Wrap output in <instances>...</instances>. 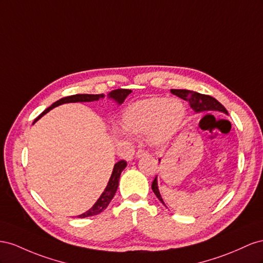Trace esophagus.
Masks as SVG:
<instances>
[{"label": "esophagus", "instance_id": "obj_1", "mask_svg": "<svg viewBox=\"0 0 263 263\" xmlns=\"http://www.w3.org/2000/svg\"><path fill=\"white\" fill-rule=\"evenodd\" d=\"M145 155H147V152L144 151V149H142V148H139L137 153H136L137 157H142V156H145Z\"/></svg>", "mask_w": 263, "mask_h": 263}]
</instances>
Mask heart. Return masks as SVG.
Masks as SVG:
<instances>
[{
  "label": "heart",
  "instance_id": "b5f03b06",
  "mask_svg": "<svg viewBox=\"0 0 263 263\" xmlns=\"http://www.w3.org/2000/svg\"><path fill=\"white\" fill-rule=\"evenodd\" d=\"M186 117L183 104L164 97H154L133 103L123 116V125L134 133H147V141L153 146H163L182 125Z\"/></svg>",
  "mask_w": 263,
  "mask_h": 263
}]
</instances>
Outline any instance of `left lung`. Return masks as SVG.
Listing matches in <instances>:
<instances>
[{
  "label": "left lung",
  "mask_w": 263,
  "mask_h": 263,
  "mask_svg": "<svg viewBox=\"0 0 263 263\" xmlns=\"http://www.w3.org/2000/svg\"><path fill=\"white\" fill-rule=\"evenodd\" d=\"M171 92L179 97V98L189 101L191 104V108L196 112V114H200V112L218 111V112H221V114L228 116V111L226 110V108H224L218 100H216L211 96L201 95L196 91H192V90H186V89H171ZM152 191L156 195V197L159 198L160 201L165 206V202L159 191V185H157V176L154 178V181L152 183Z\"/></svg>",
  "instance_id": "left-lung-1"
}]
</instances>
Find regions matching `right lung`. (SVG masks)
<instances>
[{"instance_id":"add662e5","label":"right lung","mask_w":263,"mask_h":263,"mask_svg":"<svg viewBox=\"0 0 263 263\" xmlns=\"http://www.w3.org/2000/svg\"><path fill=\"white\" fill-rule=\"evenodd\" d=\"M131 92H132V90H129V89H116V90H112L111 92L108 93V98L116 101L118 104H122L126 97L129 96ZM103 98H104L103 93H101V95H87V93H85V95H73V96H69V97H65V98L59 99L58 101L52 103L49 108H47L46 110L43 112L42 115H40L39 117L35 119L34 123L37 121V120L41 119L44 115H46L48 111H50L51 109H54L55 107L61 106V104L70 103V102H91V101H98L99 99H103ZM125 166H126V162L123 161V160L119 161L118 163L115 164L114 171H112V174L110 176L108 185H107L106 189H104L103 193L101 194V196L98 198V200L95 202V205L91 208H90L89 211H87L84 214L79 215L78 216L79 218H86V217L98 215L108 207L111 199L114 198L115 194L118 190L120 175H121L122 171L125 168Z\"/></svg>"}]
</instances>
